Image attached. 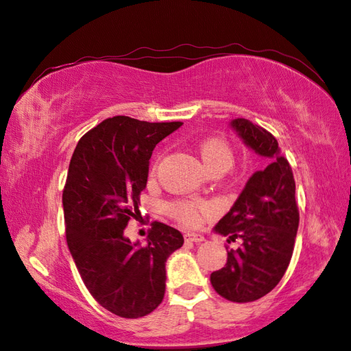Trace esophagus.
<instances>
[{"label":"esophagus","instance_id":"esophagus-1","mask_svg":"<svg viewBox=\"0 0 351 351\" xmlns=\"http://www.w3.org/2000/svg\"><path fill=\"white\" fill-rule=\"evenodd\" d=\"M185 241H193V243H202L205 241V237L202 234H195V232H189L184 235Z\"/></svg>","mask_w":351,"mask_h":351}]
</instances>
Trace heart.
<instances>
[{
	"label": "heart",
	"instance_id": "obj_1",
	"mask_svg": "<svg viewBox=\"0 0 351 351\" xmlns=\"http://www.w3.org/2000/svg\"><path fill=\"white\" fill-rule=\"evenodd\" d=\"M199 155L208 171L221 170L223 173L234 164V149L226 140L220 137H211L205 140L199 147ZM169 213L185 226H199L202 223L204 215L208 213V205L202 202H190V200H180L169 205Z\"/></svg>",
	"mask_w": 351,
	"mask_h": 351
}]
</instances>
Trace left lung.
<instances>
[{"label": "left lung", "instance_id": "8db88e82", "mask_svg": "<svg viewBox=\"0 0 351 351\" xmlns=\"http://www.w3.org/2000/svg\"><path fill=\"white\" fill-rule=\"evenodd\" d=\"M230 126L268 164L249 178L214 228L228 243L240 241V247L230 249L225 267L211 273V285L226 300L247 303L270 293L285 274L299 229V206L293 170L278 140L247 119H234Z\"/></svg>", "mask_w": 351, "mask_h": 351}]
</instances>
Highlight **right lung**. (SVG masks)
I'll use <instances>...</instances> for the list:
<instances>
[{
    "label": "right lung",
    "mask_w": 351,
    "mask_h": 351,
    "mask_svg": "<svg viewBox=\"0 0 351 351\" xmlns=\"http://www.w3.org/2000/svg\"><path fill=\"white\" fill-rule=\"evenodd\" d=\"M182 122L106 119L73 151L63 190L66 241L88 293L122 318L158 308L166 293V261L184 244L180 230L154 221L146 245L125 228L140 215L154 147Z\"/></svg>",
    "instance_id": "right-lung-1"
}]
</instances>
